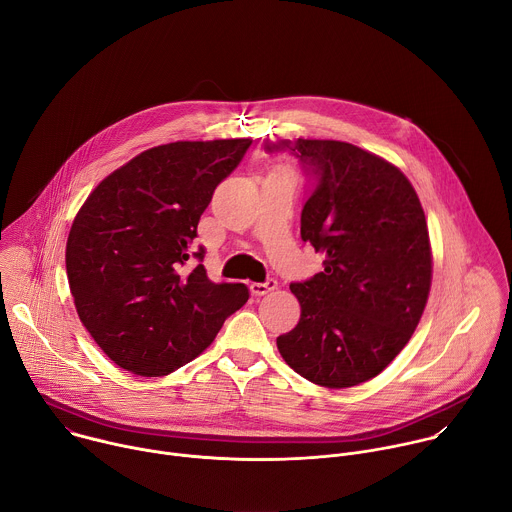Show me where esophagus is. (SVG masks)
Here are the masks:
<instances>
[{"instance_id":"esophagus-1","label":"esophagus","mask_w":512,"mask_h":512,"mask_svg":"<svg viewBox=\"0 0 512 512\" xmlns=\"http://www.w3.org/2000/svg\"><path fill=\"white\" fill-rule=\"evenodd\" d=\"M277 287V281L273 279V277H269V279H265V281H253L251 283V294L253 296H265V294H269V291H273Z\"/></svg>"}]
</instances>
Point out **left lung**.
Returning <instances> with one entry per match:
<instances>
[{"label": "left lung", "mask_w": 512, "mask_h": 512, "mask_svg": "<svg viewBox=\"0 0 512 512\" xmlns=\"http://www.w3.org/2000/svg\"><path fill=\"white\" fill-rule=\"evenodd\" d=\"M312 184L302 241L324 253V271L289 289L298 326L277 338L304 379L346 389L377 377L415 332L431 285V249L421 202L405 174L352 143L287 139Z\"/></svg>", "instance_id": "left-lung-1"}]
</instances>
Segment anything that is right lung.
<instances>
[{
	"instance_id": "right-lung-1",
	"label": "right lung",
	"mask_w": 512,
	"mask_h": 512,
	"mask_svg": "<svg viewBox=\"0 0 512 512\" xmlns=\"http://www.w3.org/2000/svg\"><path fill=\"white\" fill-rule=\"evenodd\" d=\"M251 143L158 145L109 174L79 210L66 241L70 294L117 367L139 377L174 373L249 300L245 283L208 279L194 239L214 188Z\"/></svg>"
}]
</instances>
